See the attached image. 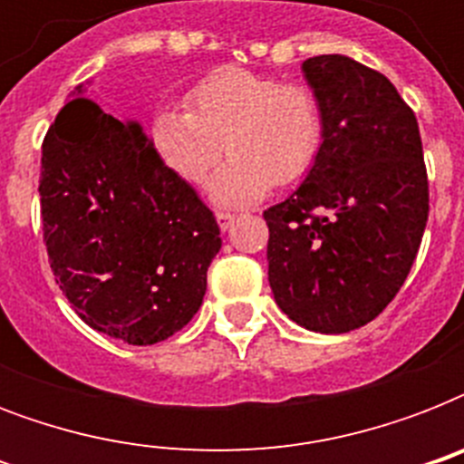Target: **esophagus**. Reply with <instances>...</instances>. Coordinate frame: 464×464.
Segmentation results:
<instances>
[{
    "label": "esophagus",
    "instance_id": "1",
    "mask_svg": "<svg viewBox=\"0 0 464 464\" xmlns=\"http://www.w3.org/2000/svg\"><path fill=\"white\" fill-rule=\"evenodd\" d=\"M217 221L221 226V231H226V228H231L233 214H228V211H217Z\"/></svg>",
    "mask_w": 464,
    "mask_h": 464
}]
</instances>
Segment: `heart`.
Instances as JSON below:
<instances>
[{"mask_svg": "<svg viewBox=\"0 0 464 464\" xmlns=\"http://www.w3.org/2000/svg\"><path fill=\"white\" fill-rule=\"evenodd\" d=\"M185 105L156 112L149 137L160 160L189 185L207 182L226 147L231 159L211 182L218 204H253L272 185H296L323 154L324 111L305 83L224 67L197 82Z\"/></svg>", "mask_w": 464, "mask_h": 464, "instance_id": "b5f03b06", "label": "heart"}]
</instances>
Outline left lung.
I'll return each instance as SVG.
<instances>
[{"mask_svg": "<svg viewBox=\"0 0 464 464\" xmlns=\"http://www.w3.org/2000/svg\"><path fill=\"white\" fill-rule=\"evenodd\" d=\"M324 144L301 188L269 207V286L305 330L371 323L402 289L429 221L417 115L381 72L344 54L304 62Z\"/></svg>", "mask_w": 464, "mask_h": 464, "instance_id": "obj_1", "label": "left lung"}]
</instances>
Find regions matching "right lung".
Masks as SVG:
<instances>
[{
  "mask_svg": "<svg viewBox=\"0 0 464 464\" xmlns=\"http://www.w3.org/2000/svg\"><path fill=\"white\" fill-rule=\"evenodd\" d=\"M47 130L40 217L62 294L93 330L147 346L192 320L218 224L137 120L108 115L82 86Z\"/></svg>",
  "mask_w": 464,
  "mask_h": 464,
  "instance_id": "right-lung-1",
  "label": "right lung"
}]
</instances>
